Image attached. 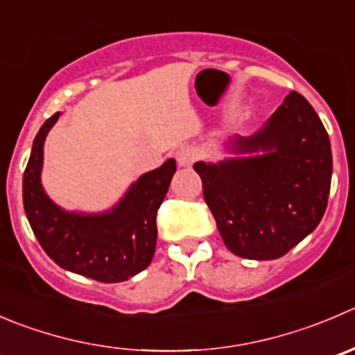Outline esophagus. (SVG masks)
<instances>
[{"mask_svg": "<svg viewBox=\"0 0 355 355\" xmlns=\"http://www.w3.org/2000/svg\"><path fill=\"white\" fill-rule=\"evenodd\" d=\"M198 149L191 146H185L180 147V149L175 153V157H177V163L178 166H191L196 159H198Z\"/></svg>", "mask_w": 355, "mask_h": 355, "instance_id": "esophagus-1", "label": "esophagus"}]
</instances>
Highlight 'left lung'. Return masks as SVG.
Listing matches in <instances>:
<instances>
[{"mask_svg": "<svg viewBox=\"0 0 355 355\" xmlns=\"http://www.w3.org/2000/svg\"><path fill=\"white\" fill-rule=\"evenodd\" d=\"M225 150L236 157L194 164L223 243L248 260L283 257L328 205L333 157L318 112L291 92L263 128L234 137Z\"/></svg>", "mask_w": 355, "mask_h": 355, "instance_id": "8db88e82", "label": "left lung"}]
</instances>
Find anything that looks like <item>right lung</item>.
Returning <instances> with one entry per match:
<instances>
[{
    "instance_id": "add662e5",
    "label": "right lung",
    "mask_w": 355,
    "mask_h": 355,
    "mask_svg": "<svg viewBox=\"0 0 355 355\" xmlns=\"http://www.w3.org/2000/svg\"><path fill=\"white\" fill-rule=\"evenodd\" d=\"M60 112L44 121L24 171V209L34 236L62 269L101 283H121L147 269L156 251V215L177 171L175 159L142 175L102 213L67 211L41 185L43 146Z\"/></svg>"
}]
</instances>
